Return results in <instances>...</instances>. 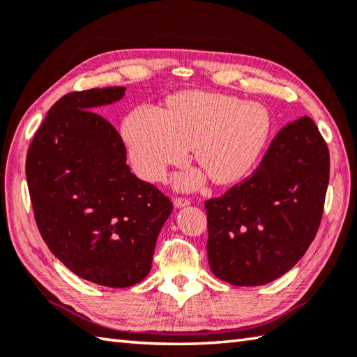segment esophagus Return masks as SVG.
<instances>
[{
	"label": "esophagus",
	"instance_id": "obj_1",
	"mask_svg": "<svg viewBox=\"0 0 357 357\" xmlns=\"http://www.w3.org/2000/svg\"><path fill=\"white\" fill-rule=\"evenodd\" d=\"M173 204H174V207H185V206H188L190 204V199L188 198H174V201H173Z\"/></svg>",
	"mask_w": 357,
	"mask_h": 357
}]
</instances>
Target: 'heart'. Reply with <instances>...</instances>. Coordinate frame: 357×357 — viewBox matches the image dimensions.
<instances>
[{
	"label": "heart",
	"mask_w": 357,
	"mask_h": 357,
	"mask_svg": "<svg viewBox=\"0 0 357 357\" xmlns=\"http://www.w3.org/2000/svg\"><path fill=\"white\" fill-rule=\"evenodd\" d=\"M271 117L257 102L225 94L185 93L173 97L169 111L142 105L122 125V136L139 176L159 183L169 167L183 165L195 146V159L218 184L236 183L255 165L268 141ZM204 173L178 178L179 188L202 184Z\"/></svg>",
	"instance_id": "b5f03b06"
}]
</instances>
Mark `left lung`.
<instances>
[{
    "label": "left lung",
    "instance_id": "obj_1",
    "mask_svg": "<svg viewBox=\"0 0 357 357\" xmlns=\"http://www.w3.org/2000/svg\"><path fill=\"white\" fill-rule=\"evenodd\" d=\"M328 181L330 151L312 119L283 127L252 176L206 201L215 277L260 286L294 268L322 221Z\"/></svg>",
    "mask_w": 357,
    "mask_h": 357
}]
</instances>
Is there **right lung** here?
Masks as SVG:
<instances>
[{"instance_id":"right-lung-1","label":"right lung","mask_w":357,"mask_h":357,"mask_svg":"<svg viewBox=\"0 0 357 357\" xmlns=\"http://www.w3.org/2000/svg\"><path fill=\"white\" fill-rule=\"evenodd\" d=\"M123 94V86H109L63 96L26 158L35 222L47 248L75 275L108 288H128L149 275L173 208L130 172L121 135L93 111Z\"/></svg>"}]
</instances>
